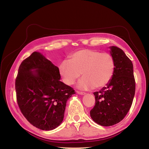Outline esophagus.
Wrapping results in <instances>:
<instances>
[{
  "instance_id": "obj_1",
  "label": "esophagus",
  "mask_w": 149,
  "mask_h": 149,
  "mask_svg": "<svg viewBox=\"0 0 149 149\" xmlns=\"http://www.w3.org/2000/svg\"><path fill=\"white\" fill-rule=\"evenodd\" d=\"M77 93L78 94H80V95H84V94H86L85 93H83V92H80V91H77Z\"/></svg>"
}]
</instances>
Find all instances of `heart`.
Masks as SVG:
<instances>
[{
    "mask_svg": "<svg viewBox=\"0 0 149 149\" xmlns=\"http://www.w3.org/2000/svg\"><path fill=\"white\" fill-rule=\"evenodd\" d=\"M114 70L115 61L111 54L90 49L74 52L59 66L63 81L67 85L73 84L81 73L83 78L78 86L84 90L106 86L113 77Z\"/></svg>",
    "mask_w": 149,
    "mask_h": 149,
    "instance_id": "b5f03b06",
    "label": "heart"
}]
</instances>
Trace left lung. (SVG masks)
I'll use <instances>...</instances> for the list:
<instances>
[{
	"label": "left lung",
	"instance_id": "left-lung-1",
	"mask_svg": "<svg viewBox=\"0 0 149 149\" xmlns=\"http://www.w3.org/2000/svg\"><path fill=\"white\" fill-rule=\"evenodd\" d=\"M115 61L113 77L106 87L94 93L95 106L90 116L96 123L111 126L119 123L127 114L136 91L133 64L123 49L111 47Z\"/></svg>",
	"mask_w": 149,
	"mask_h": 149
}]
</instances>
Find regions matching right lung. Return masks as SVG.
<instances>
[{
  "label": "right lung",
  "mask_w": 149,
  "mask_h": 149,
  "mask_svg": "<svg viewBox=\"0 0 149 149\" xmlns=\"http://www.w3.org/2000/svg\"><path fill=\"white\" fill-rule=\"evenodd\" d=\"M60 78L59 68L38 52L21 63L15 79L17 101L35 127L49 130L62 123L66 101L75 92Z\"/></svg>",
  "instance_id": "right-lung-1"
}]
</instances>
